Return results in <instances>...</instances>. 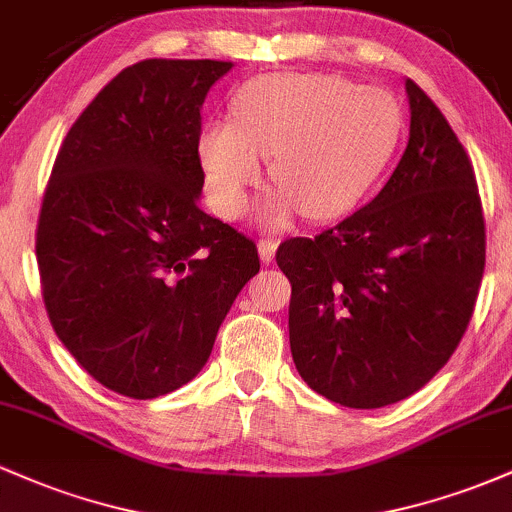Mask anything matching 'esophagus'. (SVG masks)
I'll list each match as a JSON object with an SVG mask.
<instances>
[{
    "label": "esophagus",
    "instance_id": "34e87169",
    "mask_svg": "<svg viewBox=\"0 0 512 512\" xmlns=\"http://www.w3.org/2000/svg\"><path fill=\"white\" fill-rule=\"evenodd\" d=\"M276 240L274 238H262L260 243H257V250H260V260L264 262V264H269L274 260V252H276Z\"/></svg>",
    "mask_w": 512,
    "mask_h": 512
}]
</instances>
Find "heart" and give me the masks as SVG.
<instances>
[{"mask_svg": "<svg viewBox=\"0 0 512 512\" xmlns=\"http://www.w3.org/2000/svg\"><path fill=\"white\" fill-rule=\"evenodd\" d=\"M402 127L399 103L383 88L334 74L252 79L233 98V120H211L199 134L211 207L226 219L243 216L262 180V156L279 187L269 221L293 209L310 221L342 216L390 163Z\"/></svg>", "mask_w": 512, "mask_h": 512, "instance_id": "b5f03b06", "label": "heart"}]
</instances>
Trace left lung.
<instances>
[{
    "label": "left lung",
    "mask_w": 512,
    "mask_h": 512,
    "mask_svg": "<svg viewBox=\"0 0 512 512\" xmlns=\"http://www.w3.org/2000/svg\"><path fill=\"white\" fill-rule=\"evenodd\" d=\"M409 144L363 209L289 238V339L301 378L349 409L421 390L455 354L477 303L486 228L472 161L438 105L407 79Z\"/></svg>",
    "instance_id": "obj_1"
}]
</instances>
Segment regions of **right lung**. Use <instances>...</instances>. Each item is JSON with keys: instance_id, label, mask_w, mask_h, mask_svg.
I'll use <instances>...</instances> for the list:
<instances>
[{"instance_id": "1", "label": "right lung", "mask_w": 512, "mask_h": 512, "mask_svg": "<svg viewBox=\"0 0 512 512\" xmlns=\"http://www.w3.org/2000/svg\"><path fill=\"white\" fill-rule=\"evenodd\" d=\"M231 67L122 69L76 117L45 187L35 257L52 330L122 397L190 383L260 272L255 243L199 207L202 105Z\"/></svg>"}]
</instances>
